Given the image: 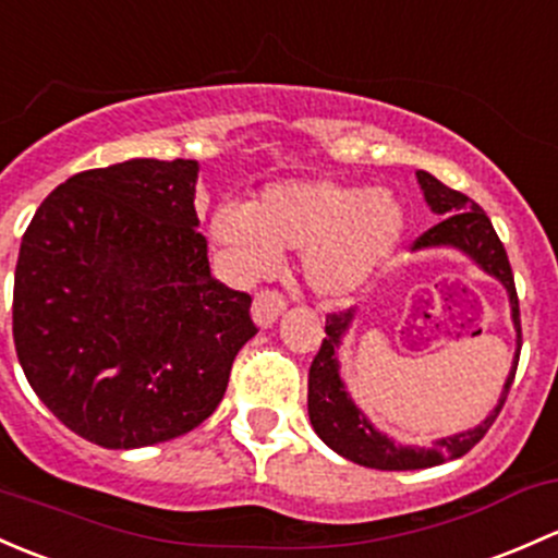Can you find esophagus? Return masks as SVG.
<instances>
[{
    "label": "esophagus",
    "instance_id": "1",
    "mask_svg": "<svg viewBox=\"0 0 558 558\" xmlns=\"http://www.w3.org/2000/svg\"><path fill=\"white\" fill-rule=\"evenodd\" d=\"M286 304L289 302H286V296L280 294V291H259L254 299V310H251V313H254L256 324H259L262 328H267V326H272L280 315H283Z\"/></svg>",
    "mask_w": 558,
    "mask_h": 558
}]
</instances>
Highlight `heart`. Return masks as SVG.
I'll list each match as a JSON object with an SVG mask.
<instances>
[{
    "instance_id": "b5f03b06",
    "label": "heart",
    "mask_w": 558,
    "mask_h": 558,
    "mask_svg": "<svg viewBox=\"0 0 558 558\" xmlns=\"http://www.w3.org/2000/svg\"><path fill=\"white\" fill-rule=\"evenodd\" d=\"M403 208L387 190L296 179L269 184L254 203H221L208 232L232 278H262L280 251H304L302 269L318 294L342 296L366 283L403 234Z\"/></svg>"
}]
</instances>
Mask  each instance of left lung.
Segmentation results:
<instances>
[{
    "instance_id": "1",
    "label": "left lung",
    "mask_w": 558,
    "mask_h": 558,
    "mask_svg": "<svg viewBox=\"0 0 558 558\" xmlns=\"http://www.w3.org/2000/svg\"><path fill=\"white\" fill-rule=\"evenodd\" d=\"M417 181L422 192H425L427 205H430L436 214H441L444 219L414 240V251L436 248V245H451V248H460L462 254L471 256L484 272H489L492 278H497L502 286H506L508 296H511V318L515 326V357L495 412L481 422L478 427H473V430H465V433H457V436L441 438V441H436V447L433 449L398 447L396 441H390V438L383 436V433L374 430V425L366 420V414L355 407L353 398H350L348 390H344L342 377H339L337 348L339 342H342L344 331H348L350 320H353V310L326 315V339L320 342L318 355L313 357V366H310V385H307L310 422H313L315 433H318V436L324 438L337 454L348 457V460L355 462V465L377 468V471H420V468L441 465V462L457 460V457L468 454V451L476 447L481 438L486 436L492 422H495L497 414H500L502 403H506L508 398V390H511L513 385L515 366H519V353H521V320H519V296H515L513 269H511V262H508L506 245H502L500 238H497L489 216H486L484 208H478L471 197H465L462 192L449 190L447 184H441L436 175L417 171Z\"/></svg>"
}]
</instances>
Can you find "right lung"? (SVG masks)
<instances>
[{
    "label": "right lung",
    "instance_id": "right-lung-1",
    "mask_svg": "<svg viewBox=\"0 0 558 558\" xmlns=\"http://www.w3.org/2000/svg\"><path fill=\"white\" fill-rule=\"evenodd\" d=\"M195 160H128L58 184L21 240L13 339L28 385L69 430L138 449L214 414L251 296L210 275Z\"/></svg>",
    "mask_w": 558,
    "mask_h": 558
}]
</instances>
